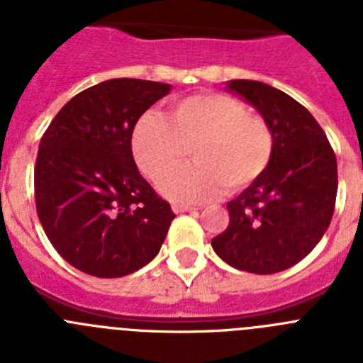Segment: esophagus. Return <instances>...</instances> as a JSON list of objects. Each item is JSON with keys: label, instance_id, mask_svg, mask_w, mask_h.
<instances>
[{"label": "esophagus", "instance_id": "1", "mask_svg": "<svg viewBox=\"0 0 363 363\" xmlns=\"http://www.w3.org/2000/svg\"><path fill=\"white\" fill-rule=\"evenodd\" d=\"M172 211H174L176 214H182V213H194L196 211V207H189V205H172Z\"/></svg>", "mask_w": 363, "mask_h": 363}]
</instances>
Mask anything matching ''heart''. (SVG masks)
Segmentation results:
<instances>
[{
	"label": "heart",
	"mask_w": 363,
	"mask_h": 363,
	"mask_svg": "<svg viewBox=\"0 0 363 363\" xmlns=\"http://www.w3.org/2000/svg\"><path fill=\"white\" fill-rule=\"evenodd\" d=\"M191 150L197 163L168 174ZM274 150V136L262 116L223 92L179 99L169 116L147 112L133 133V154L140 171L158 182L165 196L178 201H205L223 187L236 192L264 174Z\"/></svg>",
	"instance_id": "obj_1"
}]
</instances>
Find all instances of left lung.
<instances>
[{
  "mask_svg": "<svg viewBox=\"0 0 363 363\" xmlns=\"http://www.w3.org/2000/svg\"><path fill=\"white\" fill-rule=\"evenodd\" d=\"M227 91L264 116L274 150L264 174L227 203L229 225L211 245L230 267L274 274L306 258L331 223L335 150L313 114L289 94L252 79H233Z\"/></svg>",
  "mask_w": 363,
  "mask_h": 363,
  "instance_id": "1",
  "label": "left lung"
}]
</instances>
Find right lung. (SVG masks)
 <instances>
[{
	"label": "right lung",
	"instance_id": "right-lung-1",
	"mask_svg": "<svg viewBox=\"0 0 363 363\" xmlns=\"http://www.w3.org/2000/svg\"><path fill=\"white\" fill-rule=\"evenodd\" d=\"M169 92L167 83L107 79L63 105L41 138L38 218L60 256L91 277L142 269L174 220L138 171L130 145L140 116Z\"/></svg>",
	"mask_w": 363,
	"mask_h": 363
}]
</instances>
